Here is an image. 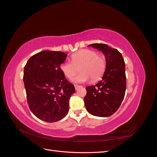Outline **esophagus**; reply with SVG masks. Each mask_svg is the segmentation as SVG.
<instances>
[{
  "label": "esophagus",
  "instance_id": "esophagus-1",
  "mask_svg": "<svg viewBox=\"0 0 157 157\" xmlns=\"http://www.w3.org/2000/svg\"><path fill=\"white\" fill-rule=\"evenodd\" d=\"M80 87H81V86H79V85H75V88L76 90H78V89L80 88Z\"/></svg>",
  "mask_w": 157,
  "mask_h": 157
}]
</instances>
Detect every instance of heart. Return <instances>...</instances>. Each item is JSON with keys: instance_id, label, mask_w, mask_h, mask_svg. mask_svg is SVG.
I'll list each match as a JSON object with an SVG mask.
<instances>
[{"instance_id": "heart-1", "label": "heart", "mask_w": 157, "mask_h": 157, "mask_svg": "<svg viewBox=\"0 0 157 157\" xmlns=\"http://www.w3.org/2000/svg\"><path fill=\"white\" fill-rule=\"evenodd\" d=\"M106 67L105 56L93 50L83 49L71 56V61L61 63L60 69L66 78L71 80L79 69L80 73L74 80L76 82H87L90 79L92 82H96L101 78Z\"/></svg>"}]
</instances>
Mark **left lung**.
Listing matches in <instances>:
<instances>
[{
    "instance_id": "1",
    "label": "left lung",
    "mask_w": 157,
    "mask_h": 157,
    "mask_svg": "<svg viewBox=\"0 0 157 157\" xmlns=\"http://www.w3.org/2000/svg\"><path fill=\"white\" fill-rule=\"evenodd\" d=\"M89 46L103 52L107 67L101 81L94 86L86 87L85 107L92 115L107 117L118 110L124 98L126 88L124 60L121 52L105 44Z\"/></svg>"
}]
</instances>
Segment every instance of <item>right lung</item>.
<instances>
[{
    "label": "right lung",
    "mask_w": 157,
    "mask_h": 157,
    "mask_svg": "<svg viewBox=\"0 0 157 157\" xmlns=\"http://www.w3.org/2000/svg\"><path fill=\"white\" fill-rule=\"evenodd\" d=\"M67 54L43 50L33 55L24 67L23 82L30 110L39 119L54 122L69 111V99L75 92L60 69Z\"/></svg>",
    "instance_id": "obj_1"
}]
</instances>
